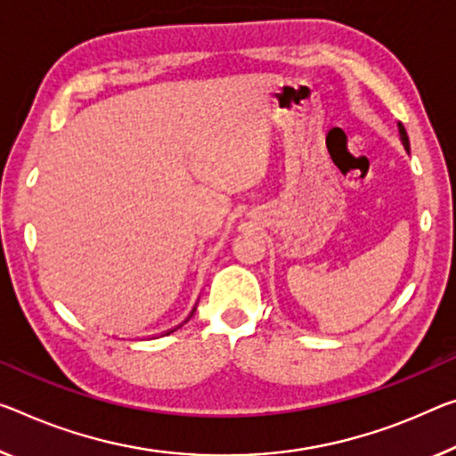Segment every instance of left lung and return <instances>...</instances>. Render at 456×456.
<instances>
[{"mask_svg": "<svg viewBox=\"0 0 456 456\" xmlns=\"http://www.w3.org/2000/svg\"><path fill=\"white\" fill-rule=\"evenodd\" d=\"M397 126H399V136H402V142H403V146H405V149H410V140H408V134H405V128H403V124L399 122Z\"/></svg>", "mask_w": 456, "mask_h": 456, "instance_id": "1", "label": "left lung"}]
</instances>
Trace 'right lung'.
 <instances>
[{
  "instance_id": "right-lung-1",
  "label": "right lung",
  "mask_w": 456,
  "mask_h": 456,
  "mask_svg": "<svg viewBox=\"0 0 456 456\" xmlns=\"http://www.w3.org/2000/svg\"><path fill=\"white\" fill-rule=\"evenodd\" d=\"M169 332H173V330H169Z\"/></svg>"
}]
</instances>
